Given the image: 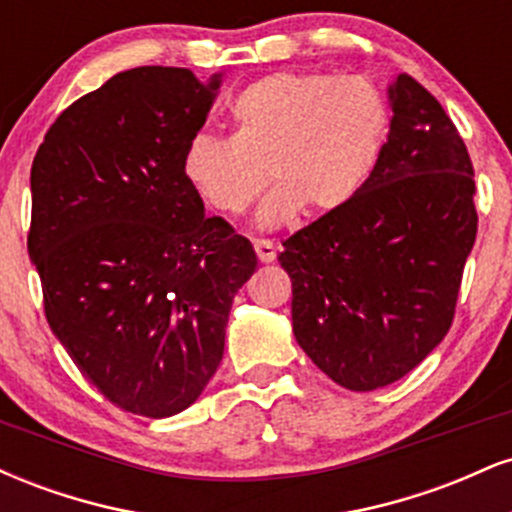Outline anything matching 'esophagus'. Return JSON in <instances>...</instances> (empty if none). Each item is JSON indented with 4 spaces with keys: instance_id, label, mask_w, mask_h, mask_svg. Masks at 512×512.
Masks as SVG:
<instances>
[{
    "instance_id": "1",
    "label": "esophagus",
    "mask_w": 512,
    "mask_h": 512,
    "mask_svg": "<svg viewBox=\"0 0 512 512\" xmlns=\"http://www.w3.org/2000/svg\"><path fill=\"white\" fill-rule=\"evenodd\" d=\"M252 245H255V252H257V257H260V262H272L276 257V245L272 243V240L260 238V240H255Z\"/></svg>"
}]
</instances>
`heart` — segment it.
<instances>
[{"label": "heart", "mask_w": 512, "mask_h": 512, "mask_svg": "<svg viewBox=\"0 0 512 512\" xmlns=\"http://www.w3.org/2000/svg\"><path fill=\"white\" fill-rule=\"evenodd\" d=\"M228 139L195 134L182 178L211 211L240 219L269 182L262 226L298 214H334L368 178L387 127L385 101L358 76L279 72L252 81L228 105Z\"/></svg>", "instance_id": "heart-1"}]
</instances>
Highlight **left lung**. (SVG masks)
<instances>
[{
	"label": "left lung",
	"mask_w": 512,
	"mask_h": 512,
	"mask_svg": "<svg viewBox=\"0 0 512 512\" xmlns=\"http://www.w3.org/2000/svg\"><path fill=\"white\" fill-rule=\"evenodd\" d=\"M349 204L284 240L293 334L337 385L370 392L404 378L448 334L477 240L474 168L460 132L409 74Z\"/></svg>",
	"instance_id": "8db88e82"
}]
</instances>
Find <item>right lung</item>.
<instances>
[{
    "label": "right lung",
    "instance_id": "1",
    "mask_svg": "<svg viewBox=\"0 0 512 512\" xmlns=\"http://www.w3.org/2000/svg\"><path fill=\"white\" fill-rule=\"evenodd\" d=\"M219 84L127 69L62 110L33 158L28 255L50 330L108 402L151 419L202 395L257 264L182 178Z\"/></svg>",
    "mask_w": 512,
    "mask_h": 512
}]
</instances>
